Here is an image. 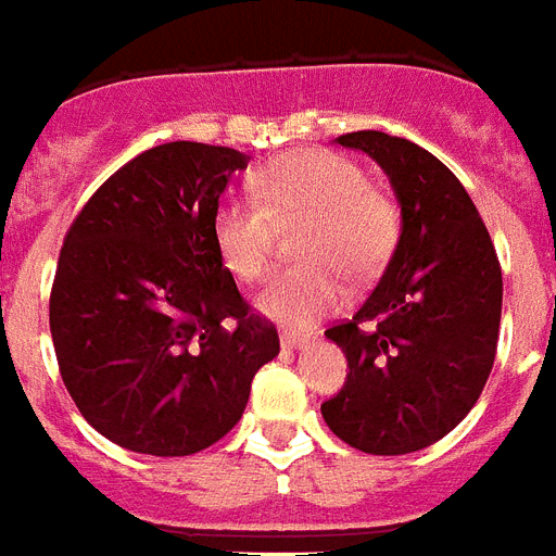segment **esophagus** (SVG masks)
I'll list each match as a JSON object with an SVG mask.
<instances>
[{"label":"esophagus","instance_id":"obj_1","mask_svg":"<svg viewBox=\"0 0 556 556\" xmlns=\"http://www.w3.org/2000/svg\"><path fill=\"white\" fill-rule=\"evenodd\" d=\"M308 333H293V331H282L279 342H282V349H302V345H308Z\"/></svg>","mask_w":556,"mask_h":556}]
</instances>
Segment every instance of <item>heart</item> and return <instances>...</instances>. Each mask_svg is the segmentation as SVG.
Instances as JSON below:
<instances>
[{"instance_id": "1", "label": "heart", "mask_w": 556, "mask_h": 556, "mask_svg": "<svg viewBox=\"0 0 556 556\" xmlns=\"http://www.w3.org/2000/svg\"><path fill=\"white\" fill-rule=\"evenodd\" d=\"M256 200H223L211 219L216 254L233 277L254 282L265 274L277 225L305 223L296 254L305 256L270 279L260 308L293 325H308L342 300L340 265L351 277L374 274L396 239V207L368 185L354 160L305 148L268 162L254 179Z\"/></svg>"}]
</instances>
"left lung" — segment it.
<instances>
[{"instance_id":"8db88e82","label":"left lung","mask_w":556,"mask_h":556,"mask_svg":"<svg viewBox=\"0 0 556 556\" xmlns=\"http://www.w3.org/2000/svg\"><path fill=\"white\" fill-rule=\"evenodd\" d=\"M337 142L386 170L403 231L368 300L325 331L351 371L323 417L351 448L410 454L480 400L497 354L503 270L480 211L434 153L382 130Z\"/></svg>"}]
</instances>
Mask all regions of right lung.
I'll return each mask as SVG.
<instances>
[{"instance_id": "add662e5", "label": "right lung", "mask_w": 556, "mask_h": 556, "mask_svg": "<svg viewBox=\"0 0 556 556\" xmlns=\"http://www.w3.org/2000/svg\"><path fill=\"white\" fill-rule=\"evenodd\" d=\"M245 153L165 142L99 185L65 233L51 337L76 408L122 448L188 457L239 422L279 354L242 300L211 219Z\"/></svg>"}]
</instances>
